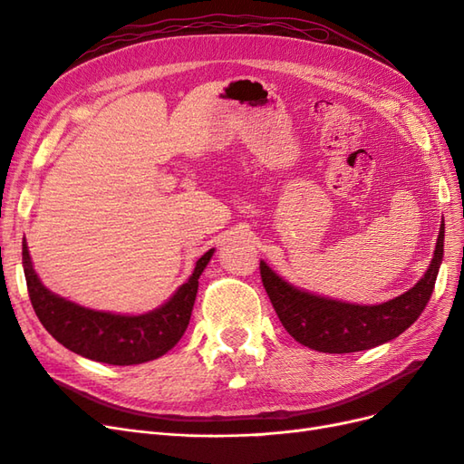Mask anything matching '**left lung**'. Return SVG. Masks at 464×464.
Returning <instances> with one entry per match:
<instances>
[{
	"label": "left lung",
	"mask_w": 464,
	"mask_h": 464,
	"mask_svg": "<svg viewBox=\"0 0 464 464\" xmlns=\"http://www.w3.org/2000/svg\"><path fill=\"white\" fill-rule=\"evenodd\" d=\"M443 237L441 222L426 275L409 292L377 305L348 304L300 290L265 261L259 263L261 280L280 323L300 344L329 354L360 353L395 339L424 312L443 261Z\"/></svg>",
	"instance_id": "left-lung-1"
}]
</instances>
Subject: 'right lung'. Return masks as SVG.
Returning a JSON list of instances; mask_svg holds the SVG:
<instances>
[{"mask_svg":"<svg viewBox=\"0 0 464 464\" xmlns=\"http://www.w3.org/2000/svg\"><path fill=\"white\" fill-rule=\"evenodd\" d=\"M213 254L215 249H208L201 256L195 263L193 275L170 300L141 315L94 312L50 292L34 273L26 240H23V269L34 312L55 341L94 362L133 366L164 356L186 333L198 296L199 276Z\"/></svg>","mask_w":464,"mask_h":464,"instance_id":"right-lung-1","label":"right lung"}]
</instances>
